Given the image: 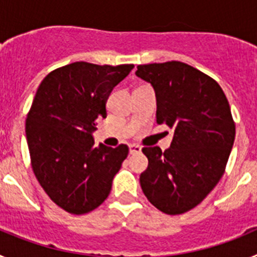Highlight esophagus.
I'll list each match as a JSON object with an SVG mask.
<instances>
[{"mask_svg": "<svg viewBox=\"0 0 257 257\" xmlns=\"http://www.w3.org/2000/svg\"><path fill=\"white\" fill-rule=\"evenodd\" d=\"M128 149H130V154H136L142 152V147L138 144H131L130 147H128Z\"/></svg>", "mask_w": 257, "mask_h": 257, "instance_id": "1", "label": "esophagus"}]
</instances>
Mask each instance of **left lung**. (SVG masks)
<instances>
[{"label":"left lung","instance_id":"obj_1","mask_svg":"<svg viewBox=\"0 0 257 257\" xmlns=\"http://www.w3.org/2000/svg\"><path fill=\"white\" fill-rule=\"evenodd\" d=\"M151 83L157 123L174 128L171 147L143 148L149 163L140 185L154 207L169 215L192 210L216 187L225 171L235 124L219 83L181 61L138 65Z\"/></svg>","mask_w":257,"mask_h":257}]
</instances>
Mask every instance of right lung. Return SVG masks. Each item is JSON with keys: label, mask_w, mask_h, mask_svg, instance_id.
<instances>
[{"label": "right lung", "mask_w": 257, "mask_h": 257, "mask_svg": "<svg viewBox=\"0 0 257 257\" xmlns=\"http://www.w3.org/2000/svg\"><path fill=\"white\" fill-rule=\"evenodd\" d=\"M133 64L96 65L76 61L41 82L27 115L32 169L59 207L74 215L95 210L112 189L114 175L128 154L127 145L94 147L97 119L106 100Z\"/></svg>", "instance_id": "add662e5"}]
</instances>
